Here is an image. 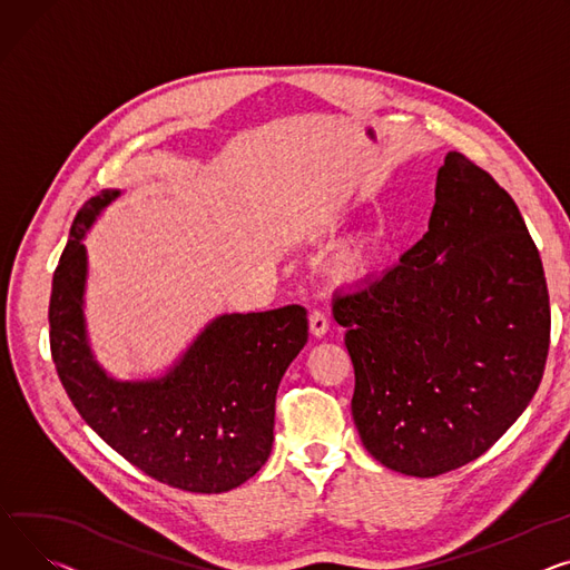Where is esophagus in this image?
Wrapping results in <instances>:
<instances>
[{
	"mask_svg": "<svg viewBox=\"0 0 570 570\" xmlns=\"http://www.w3.org/2000/svg\"><path fill=\"white\" fill-rule=\"evenodd\" d=\"M327 330H330L327 316L321 314V312H312V316H309V332H312V336L321 338V336L327 334Z\"/></svg>",
	"mask_w": 570,
	"mask_h": 570,
	"instance_id": "esophagus-1",
	"label": "esophagus"
}]
</instances>
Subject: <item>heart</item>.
I'll use <instances>...</instances> for the list:
<instances>
[{
	"instance_id": "1",
	"label": "heart",
	"mask_w": 570,
	"mask_h": 570,
	"mask_svg": "<svg viewBox=\"0 0 570 570\" xmlns=\"http://www.w3.org/2000/svg\"><path fill=\"white\" fill-rule=\"evenodd\" d=\"M371 268V240L366 236L353 238L344 249L336 254V271L360 277Z\"/></svg>"
}]
</instances>
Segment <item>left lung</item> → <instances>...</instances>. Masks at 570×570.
<instances>
[{
  "label": "left lung",
  "instance_id": "left-lung-1",
  "mask_svg": "<svg viewBox=\"0 0 570 570\" xmlns=\"http://www.w3.org/2000/svg\"><path fill=\"white\" fill-rule=\"evenodd\" d=\"M355 366L353 420L407 476L463 468L524 412L543 377L550 297L539 249L495 178L451 150L429 232L394 268L338 291Z\"/></svg>",
  "mask_w": 570,
  "mask_h": 570
}]
</instances>
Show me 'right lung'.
I'll list each match as a JSON object with an SVG mask.
<instances>
[{
	"label": "right lung",
	"instance_id": "obj_1",
	"mask_svg": "<svg viewBox=\"0 0 570 570\" xmlns=\"http://www.w3.org/2000/svg\"><path fill=\"white\" fill-rule=\"evenodd\" d=\"M121 189H102L75 217L50 295V348L82 420L117 453L160 483L226 492L268 461L275 399L307 344L299 305L219 314L160 373L117 377L96 357L85 316L87 232Z\"/></svg>",
	"mask_w": 570,
	"mask_h": 570
}]
</instances>
